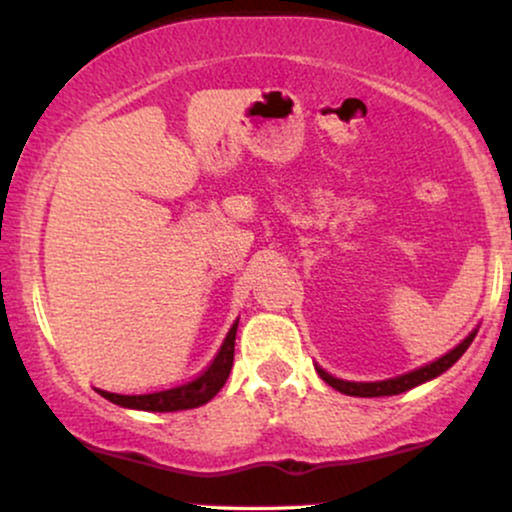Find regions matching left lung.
<instances>
[{
    "label": "left lung",
    "mask_w": 512,
    "mask_h": 512,
    "mask_svg": "<svg viewBox=\"0 0 512 512\" xmlns=\"http://www.w3.org/2000/svg\"><path fill=\"white\" fill-rule=\"evenodd\" d=\"M474 334H477V332L469 334V337L464 339V342H462L460 346H455V349H452L450 354H445L443 358H438V361L428 363V366L419 368V370H411V373H407V375H399V378L380 380V383H346V380L332 378V375L325 373V370H322V368H317V373H320V378L325 380L327 385H332L334 390L344 392V395H351V397H387V395H399V392H407V390H411V387L426 383V380H431V378H436V375L445 373V370H448V368L452 366V363H455L457 358H460V356L464 354V351H467V346L472 344Z\"/></svg>",
    "instance_id": "obj_1"
}]
</instances>
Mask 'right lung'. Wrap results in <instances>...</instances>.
Listing matches in <instances>:
<instances>
[{
    "mask_svg": "<svg viewBox=\"0 0 512 512\" xmlns=\"http://www.w3.org/2000/svg\"><path fill=\"white\" fill-rule=\"evenodd\" d=\"M236 330L238 322L231 327V332L223 339V346L216 354L211 366L192 378L190 383L166 387V390H151L146 395H117V392L98 390L105 399L127 409H144V411H180L195 409L199 404H207L216 392L221 390L228 380L233 366V354H236Z\"/></svg>",
    "mask_w": 512,
    "mask_h": 512,
    "instance_id": "right-lung-1",
    "label": "right lung"
}]
</instances>
